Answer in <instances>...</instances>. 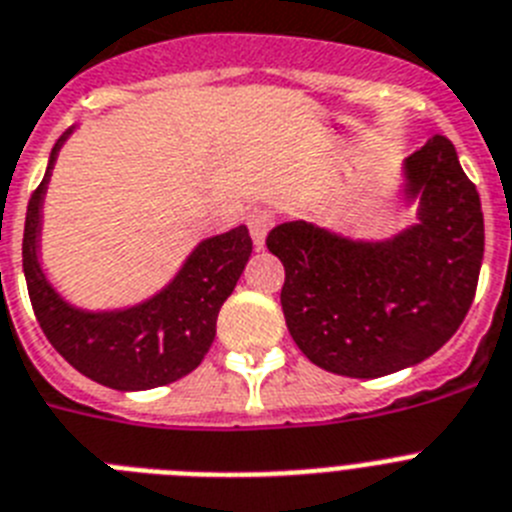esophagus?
<instances>
[{"label":"esophagus","instance_id":"1","mask_svg":"<svg viewBox=\"0 0 512 512\" xmlns=\"http://www.w3.org/2000/svg\"><path fill=\"white\" fill-rule=\"evenodd\" d=\"M269 227H272V214L266 212V209H256V212L248 214V230H251L253 246L264 248Z\"/></svg>","mask_w":512,"mask_h":512}]
</instances>
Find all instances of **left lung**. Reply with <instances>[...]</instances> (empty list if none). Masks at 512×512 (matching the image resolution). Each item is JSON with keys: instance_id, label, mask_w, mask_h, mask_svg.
<instances>
[{"instance_id": "1", "label": "left lung", "mask_w": 512, "mask_h": 512, "mask_svg": "<svg viewBox=\"0 0 512 512\" xmlns=\"http://www.w3.org/2000/svg\"><path fill=\"white\" fill-rule=\"evenodd\" d=\"M419 222L378 243L310 222H282L266 248L285 266L287 329L313 365L347 378H381L435 355L474 300L484 217L456 147L435 134L404 163Z\"/></svg>"}]
</instances>
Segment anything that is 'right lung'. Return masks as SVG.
<instances>
[{
    "mask_svg": "<svg viewBox=\"0 0 512 512\" xmlns=\"http://www.w3.org/2000/svg\"><path fill=\"white\" fill-rule=\"evenodd\" d=\"M69 131L54 144L46 176L30 196L25 214L23 272L33 313L56 352L90 381L116 391L168 386L199 368L212 347L217 313L238 285L251 256L248 227L238 225L230 233L202 240L176 279L155 298L134 308L106 313L72 308L48 285L38 264L43 194L56 152Z\"/></svg>",
    "mask_w": 512,
    "mask_h": 512,
    "instance_id": "1",
    "label": "right lung"
}]
</instances>
